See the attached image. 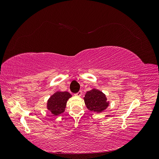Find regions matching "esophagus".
<instances>
[{"label":"esophagus","instance_id":"34e87169","mask_svg":"<svg viewBox=\"0 0 159 159\" xmlns=\"http://www.w3.org/2000/svg\"><path fill=\"white\" fill-rule=\"evenodd\" d=\"M81 95H82V91H78V93L75 94V96H78V97H80V96H81Z\"/></svg>","mask_w":159,"mask_h":159}]
</instances>
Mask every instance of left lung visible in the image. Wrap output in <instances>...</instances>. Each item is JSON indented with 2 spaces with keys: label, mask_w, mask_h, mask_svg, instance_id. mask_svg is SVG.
Wrapping results in <instances>:
<instances>
[{
  "label": "left lung",
  "mask_w": 159,
  "mask_h": 159,
  "mask_svg": "<svg viewBox=\"0 0 159 159\" xmlns=\"http://www.w3.org/2000/svg\"><path fill=\"white\" fill-rule=\"evenodd\" d=\"M84 99L87 108L91 111L97 113L103 111L109 105V102L107 101L105 94L95 88L87 91Z\"/></svg>",
  "instance_id": "left-lung-1"
}]
</instances>
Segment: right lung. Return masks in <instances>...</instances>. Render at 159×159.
I'll list each match as a JSON object with an SVG mask.
<instances>
[{
    "instance_id": "obj_1",
    "label": "right lung",
    "mask_w": 159,
    "mask_h": 159,
    "mask_svg": "<svg viewBox=\"0 0 159 159\" xmlns=\"http://www.w3.org/2000/svg\"><path fill=\"white\" fill-rule=\"evenodd\" d=\"M70 98L71 95L68 91H57L48 99L47 109L54 116L59 115L65 111L67 102Z\"/></svg>"
}]
</instances>
